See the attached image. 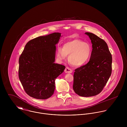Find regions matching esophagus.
Here are the masks:
<instances>
[{
    "mask_svg": "<svg viewBox=\"0 0 127 127\" xmlns=\"http://www.w3.org/2000/svg\"><path fill=\"white\" fill-rule=\"evenodd\" d=\"M64 71L66 73H71L72 72V70L69 68L68 67H66L64 70Z\"/></svg>",
    "mask_w": 127,
    "mask_h": 127,
    "instance_id": "34e87169",
    "label": "esophagus"
}]
</instances>
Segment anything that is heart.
<instances>
[{
    "mask_svg": "<svg viewBox=\"0 0 127 127\" xmlns=\"http://www.w3.org/2000/svg\"><path fill=\"white\" fill-rule=\"evenodd\" d=\"M91 54L90 45L78 39L65 43L63 48H58L57 52V56L61 60L64 59L69 55L68 62L74 66H81L85 64L89 61Z\"/></svg>",
    "mask_w": 127,
    "mask_h": 127,
    "instance_id": "1",
    "label": "heart"
}]
</instances>
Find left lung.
Segmentation results:
<instances>
[{
  "instance_id": "left-lung-1",
  "label": "left lung",
  "mask_w": 127,
  "mask_h": 127,
  "mask_svg": "<svg viewBox=\"0 0 127 127\" xmlns=\"http://www.w3.org/2000/svg\"><path fill=\"white\" fill-rule=\"evenodd\" d=\"M92 43V50L87 64L75 70L73 89L80 96L99 94L109 80L112 71V56L107 43L95 34L86 32Z\"/></svg>"
}]
</instances>
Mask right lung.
Wrapping results in <instances>:
<instances>
[{
    "label": "right lung",
    "instance_id": "add662e5",
    "mask_svg": "<svg viewBox=\"0 0 127 127\" xmlns=\"http://www.w3.org/2000/svg\"><path fill=\"white\" fill-rule=\"evenodd\" d=\"M61 34L54 33L29 41L19 58L18 77L26 93L37 99L54 93L55 79L65 66L55 63L56 45Z\"/></svg>",
    "mask_w": 127,
    "mask_h": 127
}]
</instances>
